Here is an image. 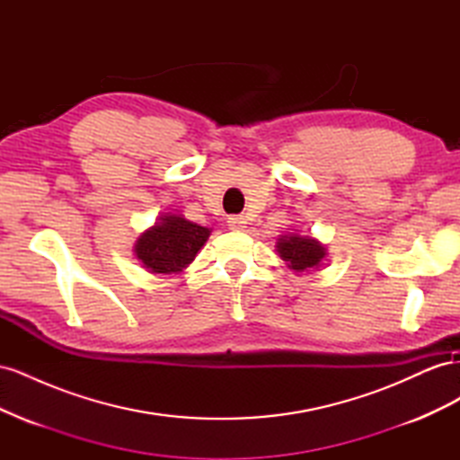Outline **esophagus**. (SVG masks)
Returning a JSON list of instances; mask_svg holds the SVG:
<instances>
[{
	"label": "esophagus",
	"instance_id": "esophagus-1",
	"mask_svg": "<svg viewBox=\"0 0 460 460\" xmlns=\"http://www.w3.org/2000/svg\"><path fill=\"white\" fill-rule=\"evenodd\" d=\"M245 217H242V215H235V217H230L228 218V226H230V230H243L245 228Z\"/></svg>",
	"mask_w": 460,
	"mask_h": 460
}]
</instances>
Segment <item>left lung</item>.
Wrapping results in <instances>:
<instances>
[{"label":"left lung","instance_id":"1","mask_svg":"<svg viewBox=\"0 0 460 460\" xmlns=\"http://www.w3.org/2000/svg\"><path fill=\"white\" fill-rule=\"evenodd\" d=\"M276 252L280 255L291 270L307 272L318 269L320 262L326 257V247L311 235L288 234L276 242Z\"/></svg>","mask_w":460,"mask_h":460}]
</instances>
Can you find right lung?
<instances>
[{
    "instance_id": "right-lung-1",
    "label": "right lung",
    "mask_w": 460,
    "mask_h": 460,
    "mask_svg": "<svg viewBox=\"0 0 460 460\" xmlns=\"http://www.w3.org/2000/svg\"><path fill=\"white\" fill-rule=\"evenodd\" d=\"M208 235V228L186 220L182 215L166 213L137 238L134 253L149 272L178 274L196 259Z\"/></svg>"
}]
</instances>
